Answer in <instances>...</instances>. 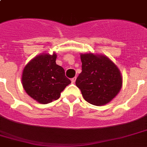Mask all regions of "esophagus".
Wrapping results in <instances>:
<instances>
[{
	"instance_id": "obj_1",
	"label": "esophagus",
	"mask_w": 147,
	"mask_h": 147,
	"mask_svg": "<svg viewBox=\"0 0 147 147\" xmlns=\"http://www.w3.org/2000/svg\"><path fill=\"white\" fill-rule=\"evenodd\" d=\"M76 77H75V78H71V83L76 82Z\"/></svg>"
}]
</instances>
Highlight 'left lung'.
<instances>
[{
	"label": "left lung",
	"mask_w": 147,
	"mask_h": 147,
	"mask_svg": "<svg viewBox=\"0 0 147 147\" xmlns=\"http://www.w3.org/2000/svg\"><path fill=\"white\" fill-rule=\"evenodd\" d=\"M82 71L76 79L86 101L96 106L111 102L122 87L123 78L118 67L103 54L81 53Z\"/></svg>",
	"instance_id": "1"
}]
</instances>
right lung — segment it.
I'll list each match as a JSON object with an SVG mask.
<instances>
[{
    "mask_svg": "<svg viewBox=\"0 0 147 147\" xmlns=\"http://www.w3.org/2000/svg\"><path fill=\"white\" fill-rule=\"evenodd\" d=\"M57 55L43 53L36 55L25 65L22 72L23 88L29 96L40 104L57 100L71 81L65 70L55 62Z\"/></svg>",
    "mask_w": 147,
    "mask_h": 147,
    "instance_id": "obj_1",
    "label": "right lung"
}]
</instances>
